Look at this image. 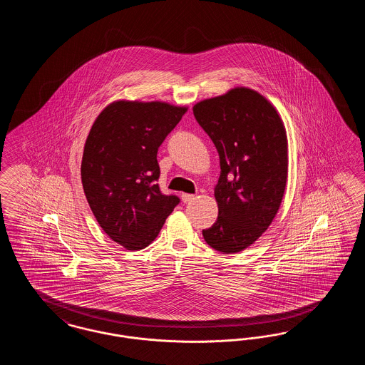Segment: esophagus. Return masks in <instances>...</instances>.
Returning <instances> with one entry per match:
<instances>
[{"mask_svg": "<svg viewBox=\"0 0 365 365\" xmlns=\"http://www.w3.org/2000/svg\"><path fill=\"white\" fill-rule=\"evenodd\" d=\"M195 198V195L194 194H187V192H183L182 194V201L185 202V204H187V202H190Z\"/></svg>", "mask_w": 365, "mask_h": 365, "instance_id": "34e87169", "label": "esophagus"}]
</instances>
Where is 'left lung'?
I'll return each instance as SVG.
<instances>
[{"instance_id":"8db88e82","label":"left lung","mask_w":365,"mask_h":365,"mask_svg":"<svg viewBox=\"0 0 365 365\" xmlns=\"http://www.w3.org/2000/svg\"><path fill=\"white\" fill-rule=\"evenodd\" d=\"M192 113L215 143L222 170L215 187L219 216L202 235L215 250L238 253L278 213L287 182L286 130L274 105L247 87L197 103Z\"/></svg>"}]
</instances>
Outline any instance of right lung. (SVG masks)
Returning <instances> with one entry per match:
<instances>
[{
    "label": "right lung",
    "mask_w": 365,
    "mask_h": 365,
    "mask_svg": "<svg viewBox=\"0 0 365 365\" xmlns=\"http://www.w3.org/2000/svg\"><path fill=\"white\" fill-rule=\"evenodd\" d=\"M186 110L160 101H116L91 125L81 167L85 195L106 235L128 250L153 242L180 201L160 191L157 150Z\"/></svg>",
    "instance_id": "add662e5"
}]
</instances>
